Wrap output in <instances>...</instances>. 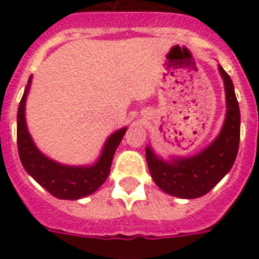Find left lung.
Here are the masks:
<instances>
[{
  "label": "left lung",
  "mask_w": 259,
  "mask_h": 259,
  "mask_svg": "<svg viewBox=\"0 0 259 259\" xmlns=\"http://www.w3.org/2000/svg\"><path fill=\"white\" fill-rule=\"evenodd\" d=\"M226 91V119L219 135L196 155L164 161L145 148L146 162L155 184L167 194L179 198H198L211 191L232 168L240 143V109L230 75L218 65Z\"/></svg>",
  "instance_id": "obj_1"
}]
</instances>
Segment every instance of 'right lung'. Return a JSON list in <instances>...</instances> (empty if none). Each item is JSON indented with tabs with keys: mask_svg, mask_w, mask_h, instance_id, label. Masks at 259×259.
<instances>
[{
	"mask_svg": "<svg viewBox=\"0 0 259 259\" xmlns=\"http://www.w3.org/2000/svg\"><path fill=\"white\" fill-rule=\"evenodd\" d=\"M28 79L24 95L19 102L17 116V140L20 162L24 170L42 188L61 200H79L95 193L110 174L111 162L127 127H123L107 137L101 155L91 166H67L53 161L38 150L32 140L26 123V100L31 87Z\"/></svg>",
	"mask_w": 259,
	"mask_h": 259,
	"instance_id": "obj_1",
	"label": "right lung"
}]
</instances>
